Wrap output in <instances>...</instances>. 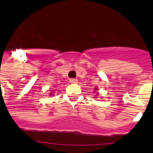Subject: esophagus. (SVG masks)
Instances as JSON below:
<instances>
[{
    "mask_svg": "<svg viewBox=\"0 0 153 153\" xmlns=\"http://www.w3.org/2000/svg\"><path fill=\"white\" fill-rule=\"evenodd\" d=\"M70 82L71 83H78V79H70Z\"/></svg>",
    "mask_w": 153,
    "mask_h": 153,
    "instance_id": "1",
    "label": "esophagus"
}]
</instances>
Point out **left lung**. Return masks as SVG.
<instances>
[{
  "instance_id": "obj_1",
  "label": "left lung",
  "mask_w": 153,
  "mask_h": 153,
  "mask_svg": "<svg viewBox=\"0 0 153 153\" xmlns=\"http://www.w3.org/2000/svg\"><path fill=\"white\" fill-rule=\"evenodd\" d=\"M97 90V88H96V89H95V90Z\"/></svg>"
}]
</instances>
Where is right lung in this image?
Returning a JSON list of instances; mask_svg holds the SVG:
<instances>
[{
	"instance_id": "1",
	"label": "right lung",
	"mask_w": 153,
	"mask_h": 153,
	"mask_svg": "<svg viewBox=\"0 0 153 153\" xmlns=\"http://www.w3.org/2000/svg\"><path fill=\"white\" fill-rule=\"evenodd\" d=\"M50 95H51V96H52V93H51V94H50Z\"/></svg>"
}]
</instances>
